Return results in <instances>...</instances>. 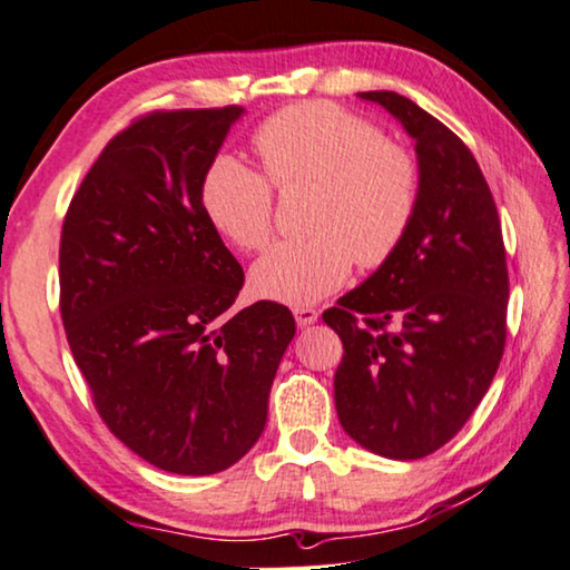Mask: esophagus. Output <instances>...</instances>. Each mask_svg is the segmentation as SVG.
Returning a JSON list of instances; mask_svg holds the SVG:
<instances>
[{
	"instance_id": "obj_1",
	"label": "esophagus",
	"mask_w": 570,
	"mask_h": 570,
	"mask_svg": "<svg viewBox=\"0 0 570 570\" xmlns=\"http://www.w3.org/2000/svg\"><path fill=\"white\" fill-rule=\"evenodd\" d=\"M294 317H296V324H299V327H309V324L317 322L320 312L314 309V306H294Z\"/></svg>"
}]
</instances>
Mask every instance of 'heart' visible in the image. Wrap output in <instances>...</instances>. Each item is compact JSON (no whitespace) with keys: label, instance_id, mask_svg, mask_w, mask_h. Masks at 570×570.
<instances>
[{"label":"heart","instance_id":"heart-1","mask_svg":"<svg viewBox=\"0 0 570 570\" xmlns=\"http://www.w3.org/2000/svg\"><path fill=\"white\" fill-rule=\"evenodd\" d=\"M261 169L230 155L215 157L200 183L210 223L233 246L258 250L274 230L278 189L317 185L312 236L271 246L250 271L253 292L309 304L345 284L352 264L381 268L409 236L419 213L421 171L411 151L334 104H299L253 134Z\"/></svg>","mask_w":570,"mask_h":570}]
</instances>
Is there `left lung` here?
Wrapping results in <instances>:
<instances>
[{
    "label": "left lung",
    "mask_w": 570,
    "mask_h": 570,
    "mask_svg": "<svg viewBox=\"0 0 570 570\" xmlns=\"http://www.w3.org/2000/svg\"><path fill=\"white\" fill-rule=\"evenodd\" d=\"M415 139L419 213L393 258L322 314L340 334L334 405L360 446L421 459L459 433L500 367L510 276L494 197L466 144L411 98L367 90Z\"/></svg>",
    "instance_id": "obj_1"
}]
</instances>
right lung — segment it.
I'll use <instances>...</instances> for the list:
<instances>
[{"mask_svg":"<svg viewBox=\"0 0 570 570\" xmlns=\"http://www.w3.org/2000/svg\"><path fill=\"white\" fill-rule=\"evenodd\" d=\"M240 106L151 111L106 144L60 233V317L108 431L171 474H215L266 426L296 324L230 312L243 268L200 203Z\"/></svg>","mask_w":570,"mask_h":570,"instance_id":"obj_1","label":"right lung"}]
</instances>
